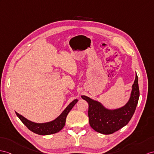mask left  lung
Returning a JSON list of instances; mask_svg holds the SVG:
<instances>
[{"instance_id":"left-lung-1","label":"left lung","mask_w":154,"mask_h":154,"mask_svg":"<svg viewBox=\"0 0 154 154\" xmlns=\"http://www.w3.org/2000/svg\"><path fill=\"white\" fill-rule=\"evenodd\" d=\"M138 76L132 85L130 97L125 105L114 109L106 108L98 100L82 95V98L88 103L89 125L97 132L104 134H112L125 126L135 111L139 99Z\"/></svg>"}]
</instances>
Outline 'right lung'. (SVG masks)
I'll return each instance as SVG.
<instances>
[{
  "instance_id": "1",
  "label": "right lung",
  "mask_w": 154,
  "mask_h": 154,
  "mask_svg": "<svg viewBox=\"0 0 154 154\" xmlns=\"http://www.w3.org/2000/svg\"><path fill=\"white\" fill-rule=\"evenodd\" d=\"M78 99H74V100H72L57 118H56L54 120L48 122H33L32 121L29 120L27 118H25L23 116L18 114L17 112H16V114L17 117L22 122V123L30 131H31L32 132L40 134V135H49V134L58 133L59 131H60L63 128V127L65 125L67 115H68L69 112L78 102Z\"/></svg>"
}]
</instances>
